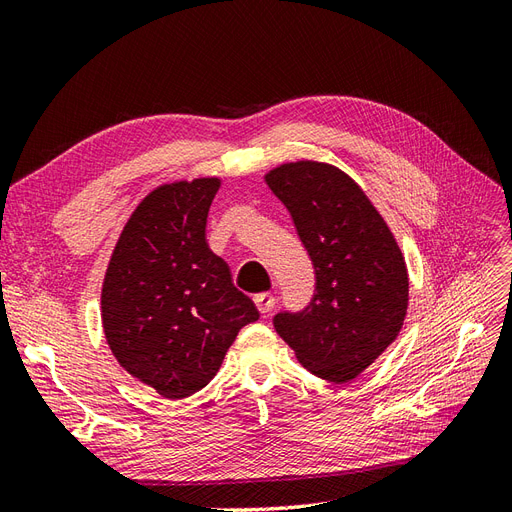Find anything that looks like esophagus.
<instances>
[{
    "mask_svg": "<svg viewBox=\"0 0 512 512\" xmlns=\"http://www.w3.org/2000/svg\"><path fill=\"white\" fill-rule=\"evenodd\" d=\"M254 303H256L260 314H269L271 309L275 307V297H273V294H269V292H262V294H256Z\"/></svg>",
    "mask_w": 512,
    "mask_h": 512,
    "instance_id": "esophagus-1",
    "label": "esophagus"
}]
</instances>
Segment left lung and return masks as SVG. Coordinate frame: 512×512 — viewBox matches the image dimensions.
I'll use <instances>...</instances> for the list:
<instances>
[{
  "label": "left lung",
  "instance_id": "1",
  "mask_svg": "<svg viewBox=\"0 0 512 512\" xmlns=\"http://www.w3.org/2000/svg\"><path fill=\"white\" fill-rule=\"evenodd\" d=\"M316 269V292L273 327L314 376L350 382L393 344L408 309V271L393 232L346 173L290 162L265 177Z\"/></svg>",
  "mask_w": 512,
  "mask_h": 512
}]
</instances>
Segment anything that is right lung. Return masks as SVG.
Wrapping results in <instances>:
<instances>
[{"label":"right lung","instance_id":"1","mask_svg":"<svg viewBox=\"0 0 512 512\" xmlns=\"http://www.w3.org/2000/svg\"><path fill=\"white\" fill-rule=\"evenodd\" d=\"M220 179L160 185L123 226L102 284V327L119 365L166 399L200 391L258 309L205 237Z\"/></svg>","mask_w":512,"mask_h":512}]
</instances>
